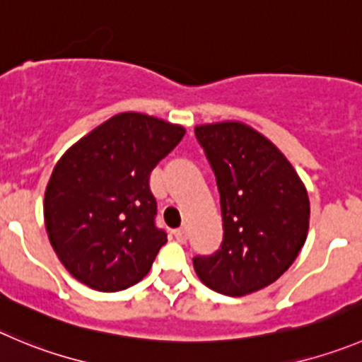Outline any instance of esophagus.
<instances>
[{"label":"esophagus","instance_id":"obj_1","mask_svg":"<svg viewBox=\"0 0 362 362\" xmlns=\"http://www.w3.org/2000/svg\"><path fill=\"white\" fill-rule=\"evenodd\" d=\"M172 235H174V238L177 240V242H181V243L187 242V229H185V227L174 229V230H172Z\"/></svg>","mask_w":362,"mask_h":362}]
</instances>
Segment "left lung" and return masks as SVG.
Returning a JSON list of instances; mask_svg holds the SVG:
<instances>
[{"label":"left lung","instance_id":"left-lung-1","mask_svg":"<svg viewBox=\"0 0 362 362\" xmlns=\"http://www.w3.org/2000/svg\"><path fill=\"white\" fill-rule=\"evenodd\" d=\"M216 177L223 240L211 256L194 257L206 286L243 297L277 281L308 238L309 197L286 156L236 120L195 127Z\"/></svg>","mask_w":362,"mask_h":362}]
</instances>
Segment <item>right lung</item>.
Segmentation results:
<instances>
[{"label": "right lung", "mask_w": 362, "mask_h": 362, "mask_svg": "<svg viewBox=\"0 0 362 362\" xmlns=\"http://www.w3.org/2000/svg\"><path fill=\"white\" fill-rule=\"evenodd\" d=\"M183 136V126L126 112L92 129L58 160L44 195V222L72 277L113 293L149 274L167 243L154 222L149 175Z\"/></svg>", "instance_id": "right-lung-1"}]
</instances>
